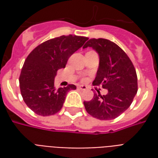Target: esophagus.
Returning <instances> with one entry per match:
<instances>
[{
    "instance_id": "obj_1",
    "label": "esophagus",
    "mask_w": 158,
    "mask_h": 158,
    "mask_svg": "<svg viewBox=\"0 0 158 158\" xmlns=\"http://www.w3.org/2000/svg\"><path fill=\"white\" fill-rule=\"evenodd\" d=\"M78 88L80 89H82V90H85V89H87V86L84 85H80L78 86Z\"/></svg>"
}]
</instances>
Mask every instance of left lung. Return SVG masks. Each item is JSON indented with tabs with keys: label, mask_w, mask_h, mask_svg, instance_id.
<instances>
[{
	"label": "left lung",
	"mask_w": 158,
	"mask_h": 158,
	"mask_svg": "<svg viewBox=\"0 0 158 158\" xmlns=\"http://www.w3.org/2000/svg\"><path fill=\"white\" fill-rule=\"evenodd\" d=\"M91 47L99 56V67L93 84L102 85L108 92L94 94L84 102L87 113L100 120L116 118L128 109L138 90L137 75L132 62L114 42L106 39H90L83 48Z\"/></svg>",
	"instance_id": "1"
}]
</instances>
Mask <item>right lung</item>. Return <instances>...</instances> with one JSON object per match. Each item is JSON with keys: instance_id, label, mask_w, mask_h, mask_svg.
I'll return each mask as SVG.
<instances>
[{"instance_id": "right-lung-1", "label": "right lung", "mask_w": 158, "mask_h": 158, "mask_svg": "<svg viewBox=\"0 0 158 158\" xmlns=\"http://www.w3.org/2000/svg\"><path fill=\"white\" fill-rule=\"evenodd\" d=\"M88 40L69 35L43 42L30 52L23 66L19 85L23 99L33 112L50 116L62 109L69 91L74 85L56 89L54 79L57 70L64 69L73 55Z\"/></svg>"}]
</instances>
